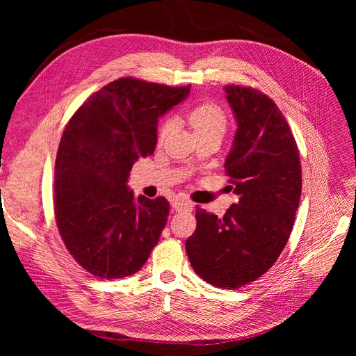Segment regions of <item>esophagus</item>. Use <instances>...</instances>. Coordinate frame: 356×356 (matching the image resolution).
I'll return each mask as SVG.
<instances>
[{
  "instance_id": "esophagus-1",
  "label": "esophagus",
  "mask_w": 356,
  "mask_h": 356,
  "mask_svg": "<svg viewBox=\"0 0 356 356\" xmlns=\"http://www.w3.org/2000/svg\"><path fill=\"white\" fill-rule=\"evenodd\" d=\"M172 207L177 212H184V211H191L193 209V202L186 200V199H175L172 202Z\"/></svg>"
}]
</instances>
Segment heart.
<instances>
[{"label":"heart","instance_id":"obj_1","mask_svg":"<svg viewBox=\"0 0 356 356\" xmlns=\"http://www.w3.org/2000/svg\"><path fill=\"white\" fill-rule=\"evenodd\" d=\"M190 126L196 136L207 135L211 132H224L225 129V114L218 105L212 102H202L196 105L188 114ZM174 127V120H166L160 129V136L165 138L170 134Z\"/></svg>","mask_w":356,"mask_h":356}]
</instances>
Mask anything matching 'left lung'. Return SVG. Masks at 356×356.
<instances>
[{"label": "left lung", "mask_w": 356, "mask_h": 356, "mask_svg": "<svg viewBox=\"0 0 356 356\" xmlns=\"http://www.w3.org/2000/svg\"><path fill=\"white\" fill-rule=\"evenodd\" d=\"M224 92L238 124L224 168L239 202L221 218L197 208L186 250L203 281L234 289L263 276L285 248L298 209L301 165L285 117L267 95L233 84Z\"/></svg>", "instance_id": "1"}]
</instances>
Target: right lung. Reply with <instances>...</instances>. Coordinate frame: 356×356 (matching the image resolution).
<instances>
[{"instance_id": "add662e5", "label": "right lung", "mask_w": 356, "mask_h": 356, "mask_svg": "<svg viewBox=\"0 0 356 356\" xmlns=\"http://www.w3.org/2000/svg\"><path fill=\"white\" fill-rule=\"evenodd\" d=\"M186 88L124 77L89 96L68 122L55 165L60 238L84 270L120 279L141 270L165 229L169 202L134 196L135 161L152 156L159 117L184 101Z\"/></svg>"}]
</instances>
